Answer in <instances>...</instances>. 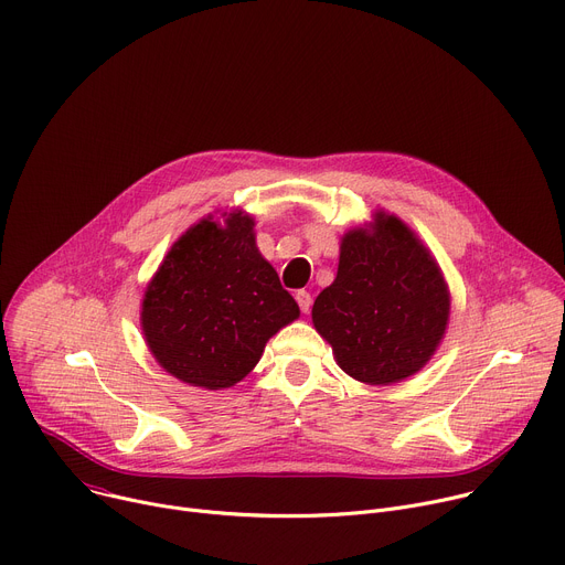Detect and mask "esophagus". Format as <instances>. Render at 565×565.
I'll return each instance as SVG.
<instances>
[{
  "mask_svg": "<svg viewBox=\"0 0 565 565\" xmlns=\"http://www.w3.org/2000/svg\"><path fill=\"white\" fill-rule=\"evenodd\" d=\"M295 299H297V303H299L301 313H309V311H311V303H313V299H311V292H306V290H297V292H295Z\"/></svg>",
  "mask_w": 565,
  "mask_h": 565,
  "instance_id": "34e87169",
  "label": "esophagus"
}]
</instances>
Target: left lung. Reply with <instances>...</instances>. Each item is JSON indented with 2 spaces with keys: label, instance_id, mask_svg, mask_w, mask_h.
<instances>
[{
  "label": "left lung",
  "instance_id": "left-lung-1",
  "mask_svg": "<svg viewBox=\"0 0 565 565\" xmlns=\"http://www.w3.org/2000/svg\"><path fill=\"white\" fill-rule=\"evenodd\" d=\"M448 313V286L428 247L401 218L376 212L342 236L338 275L313 303V324L342 372L390 385L430 361Z\"/></svg>",
  "mask_w": 565,
  "mask_h": 565
}]
</instances>
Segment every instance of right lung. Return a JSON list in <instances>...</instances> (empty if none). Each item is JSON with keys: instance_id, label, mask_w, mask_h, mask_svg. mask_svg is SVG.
Masks as SVG:
<instances>
[{"instance_id": "add662e5", "label": "right lung", "mask_w": 565, "mask_h": 565, "mask_svg": "<svg viewBox=\"0 0 565 565\" xmlns=\"http://www.w3.org/2000/svg\"><path fill=\"white\" fill-rule=\"evenodd\" d=\"M299 306L254 241L249 214L212 216L169 249L141 301V331L156 361L182 383L225 390L243 381L266 342Z\"/></svg>"}]
</instances>
